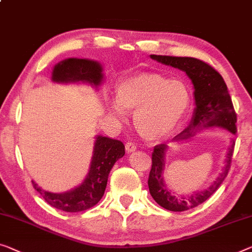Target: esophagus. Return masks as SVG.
Returning <instances> with one entry per match:
<instances>
[{"mask_svg": "<svg viewBox=\"0 0 252 252\" xmlns=\"http://www.w3.org/2000/svg\"><path fill=\"white\" fill-rule=\"evenodd\" d=\"M136 149H137V146L134 145L132 141H127L126 144V150L127 153H132Z\"/></svg>", "mask_w": 252, "mask_h": 252, "instance_id": "obj_1", "label": "esophagus"}]
</instances>
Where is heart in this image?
<instances>
[{
	"label": "heart",
	"instance_id": "heart-1",
	"mask_svg": "<svg viewBox=\"0 0 252 252\" xmlns=\"http://www.w3.org/2000/svg\"><path fill=\"white\" fill-rule=\"evenodd\" d=\"M190 102V89L183 81L142 72L118 82L111 111L119 118H125L126 111H134L133 125L138 133L145 140L158 141L176 129Z\"/></svg>",
	"mask_w": 252,
	"mask_h": 252
}]
</instances>
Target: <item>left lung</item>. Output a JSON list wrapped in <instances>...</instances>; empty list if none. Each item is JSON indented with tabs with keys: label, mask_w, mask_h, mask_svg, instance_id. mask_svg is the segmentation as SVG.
<instances>
[{
	"label": "left lung",
	"mask_w": 252,
	"mask_h": 252,
	"mask_svg": "<svg viewBox=\"0 0 252 252\" xmlns=\"http://www.w3.org/2000/svg\"><path fill=\"white\" fill-rule=\"evenodd\" d=\"M155 61L175 69L185 71L193 85L194 107L192 119L185 130L172 141L179 142L188 140L196 136L198 131L210 126H220L231 133H236V114L232 99L222 76L201 60L194 58H179V56L150 55ZM234 141L227 149L224 159L222 173L217 176L214 183L204 191L190 193L188 196H174V192L168 189L164 182L165 156L168 150L166 144H160L154 147L152 155V170L148 178L149 192L157 204L171 212H186L194 208L207 199L219 189L224 179L226 178L231 166L233 155Z\"/></svg>",
	"instance_id": "left-lung-1"
}]
</instances>
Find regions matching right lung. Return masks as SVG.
Listing matches in <instances>:
<instances>
[{"label":"right lung","instance_id":"add662e5","mask_svg":"<svg viewBox=\"0 0 252 252\" xmlns=\"http://www.w3.org/2000/svg\"><path fill=\"white\" fill-rule=\"evenodd\" d=\"M104 79L103 67L97 61L87 59H65L53 67L52 80L58 84L92 85L98 88ZM125 145L116 139L96 136L89 171L81 185L62 193L45 191L32 181V186L52 207L78 213L95 206L104 196L108 174L115 162L125 156Z\"/></svg>","mask_w":252,"mask_h":252}]
</instances>
